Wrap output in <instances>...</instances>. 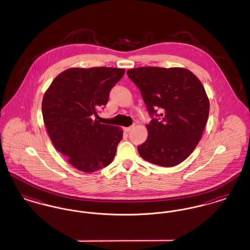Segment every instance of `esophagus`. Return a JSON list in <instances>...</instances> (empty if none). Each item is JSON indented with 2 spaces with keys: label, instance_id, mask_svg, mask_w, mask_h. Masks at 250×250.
I'll use <instances>...</instances> for the list:
<instances>
[{
  "label": "esophagus",
  "instance_id": "1",
  "mask_svg": "<svg viewBox=\"0 0 250 250\" xmlns=\"http://www.w3.org/2000/svg\"><path fill=\"white\" fill-rule=\"evenodd\" d=\"M133 128H134V125H131V126H129V127H125V128H124V130L128 133V132H130V131L132 130Z\"/></svg>",
  "mask_w": 250,
  "mask_h": 250
}]
</instances>
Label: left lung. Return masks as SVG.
<instances>
[{
    "label": "left lung",
    "mask_w": 250,
    "mask_h": 250,
    "mask_svg": "<svg viewBox=\"0 0 250 250\" xmlns=\"http://www.w3.org/2000/svg\"><path fill=\"white\" fill-rule=\"evenodd\" d=\"M127 76L142 92L153 117L146 125L148 137L138 146L139 154L158 166L178 165L201 141L208 120L210 105L203 85L181 67H138L129 69Z\"/></svg>",
    "instance_id": "obj_1"
}]
</instances>
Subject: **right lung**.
<instances>
[{
	"mask_svg": "<svg viewBox=\"0 0 250 250\" xmlns=\"http://www.w3.org/2000/svg\"><path fill=\"white\" fill-rule=\"evenodd\" d=\"M125 71L112 67L69 68L53 80L44 95L42 114L51 143L82 171L94 172L108 166L115 156L123 130L100 124L98 112Z\"/></svg>",
	"mask_w": 250,
	"mask_h": 250,
	"instance_id": "1",
	"label": "right lung"
}]
</instances>
